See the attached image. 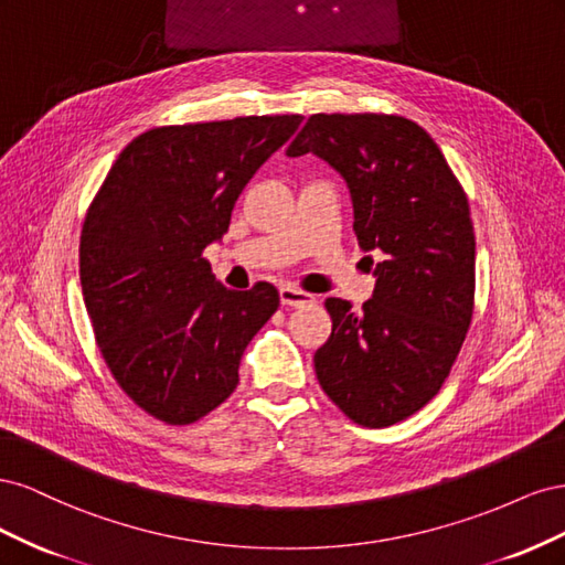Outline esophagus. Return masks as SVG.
Returning <instances> with one entry per match:
<instances>
[{
    "mask_svg": "<svg viewBox=\"0 0 565 565\" xmlns=\"http://www.w3.org/2000/svg\"><path fill=\"white\" fill-rule=\"evenodd\" d=\"M280 301L282 306H306L313 301V295L303 292V289L295 287V285H282L280 287Z\"/></svg>",
    "mask_w": 565,
    "mask_h": 565,
    "instance_id": "1",
    "label": "esophagus"
}]
</instances>
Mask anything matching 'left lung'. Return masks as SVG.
Returning a JSON list of instances; mask_svg holds the SVG:
<instances>
[{"label": "left lung", "mask_w": 565, "mask_h": 565, "mask_svg": "<svg viewBox=\"0 0 565 565\" xmlns=\"http://www.w3.org/2000/svg\"><path fill=\"white\" fill-rule=\"evenodd\" d=\"M306 152L344 177L358 245L384 254L361 311L324 301L332 334L313 355L316 374L349 419L382 429L436 396L465 344L476 289L469 200L431 136L401 115H311L287 148Z\"/></svg>", "instance_id": "left-lung-1"}]
</instances>
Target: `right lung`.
Masks as SVG:
<instances>
[{
    "label": "right lung",
    "instance_id": "right-lung-1",
    "mask_svg": "<svg viewBox=\"0 0 565 565\" xmlns=\"http://www.w3.org/2000/svg\"><path fill=\"white\" fill-rule=\"evenodd\" d=\"M301 119L150 129L119 152L89 204L79 282L96 344L127 396L164 424H193L224 403L252 337L278 311L270 282L235 292L202 252Z\"/></svg>",
    "mask_w": 565,
    "mask_h": 565
}]
</instances>
